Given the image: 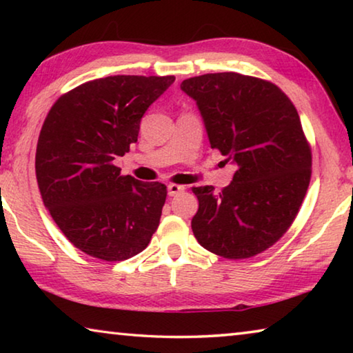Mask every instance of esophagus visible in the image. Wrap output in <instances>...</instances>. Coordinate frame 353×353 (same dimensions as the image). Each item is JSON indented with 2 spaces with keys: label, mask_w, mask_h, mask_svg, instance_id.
I'll return each mask as SVG.
<instances>
[{
  "label": "esophagus",
  "mask_w": 353,
  "mask_h": 353,
  "mask_svg": "<svg viewBox=\"0 0 353 353\" xmlns=\"http://www.w3.org/2000/svg\"><path fill=\"white\" fill-rule=\"evenodd\" d=\"M183 190H185L183 185H177V183H170L168 185V194L170 196H176V194L181 193V191H183Z\"/></svg>",
  "instance_id": "obj_1"
}]
</instances>
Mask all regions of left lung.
<instances>
[{
	"label": "left lung",
	"mask_w": 353,
	"mask_h": 353,
	"mask_svg": "<svg viewBox=\"0 0 353 353\" xmlns=\"http://www.w3.org/2000/svg\"><path fill=\"white\" fill-rule=\"evenodd\" d=\"M181 88L198 104L212 148L236 165L221 193L191 188L199 201L196 240L223 259L259 255L290 229L312 179L296 107L276 83L234 71L190 77Z\"/></svg>",
	"instance_id": "obj_1"
}]
</instances>
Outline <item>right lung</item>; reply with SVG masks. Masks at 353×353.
<instances>
[{"mask_svg":"<svg viewBox=\"0 0 353 353\" xmlns=\"http://www.w3.org/2000/svg\"><path fill=\"white\" fill-rule=\"evenodd\" d=\"M174 79L101 77L63 93L48 112L35 152L39 190L62 234L87 255L128 260L157 230L166 187L123 176L113 160L129 152L141 117Z\"/></svg>","mask_w":353,"mask_h":353,"instance_id":"add662e5","label":"right lung"}]
</instances>
